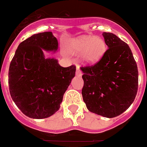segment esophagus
Listing matches in <instances>:
<instances>
[{"label": "esophagus", "mask_w": 147, "mask_h": 147, "mask_svg": "<svg viewBox=\"0 0 147 147\" xmlns=\"http://www.w3.org/2000/svg\"><path fill=\"white\" fill-rule=\"evenodd\" d=\"M76 74H77V76H82V71H81L80 68H79V66L77 67V71H76Z\"/></svg>", "instance_id": "1"}]
</instances>
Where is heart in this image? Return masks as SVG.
<instances>
[{"label":"heart","mask_w":147,"mask_h":147,"mask_svg":"<svg viewBox=\"0 0 147 147\" xmlns=\"http://www.w3.org/2000/svg\"><path fill=\"white\" fill-rule=\"evenodd\" d=\"M107 45L100 37L82 35L72 39L69 44V51L74 55H82L86 64H94L103 57Z\"/></svg>","instance_id":"obj_1"}]
</instances>
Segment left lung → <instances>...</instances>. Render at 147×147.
I'll list each match as a JSON object with an SVG mask.
<instances>
[{
  "label": "left lung",
  "mask_w": 147,
  "mask_h": 147,
  "mask_svg": "<svg viewBox=\"0 0 147 147\" xmlns=\"http://www.w3.org/2000/svg\"><path fill=\"white\" fill-rule=\"evenodd\" d=\"M108 49L92 66L81 67L83 101L91 113L113 118L125 112L134 101L138 71L129 45L116 34L103 32Z\"/></svg>",
  "instance_id": "8db88e82"
}]
</instances>
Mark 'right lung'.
I'll return each mask as SVG.
<instances>
[{
  "label": "right lung",
  "mask_w": 147,
  "mask_h": 147,
  "mask_svg": "<svg viewBox=\"0 0 147 147\" xmlns=\"http://www.w3.org/2000/svg\"><path fill=\"white\" fill-rule=\"evenodd\" d=\"M58 41L51 31L31 35L22 42L9 69V92L17 107L26 117L44 119L61 108L63 95L74 78V65L61 66L44 51L56 53Z\"/></svg>",
  "instance_id": "add662e5"
}]
</instances>
